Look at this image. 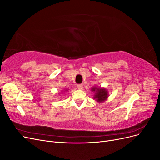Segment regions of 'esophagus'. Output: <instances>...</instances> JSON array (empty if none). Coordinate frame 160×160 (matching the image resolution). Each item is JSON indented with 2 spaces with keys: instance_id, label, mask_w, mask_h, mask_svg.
I'll return each mask as SVG.
<instances>
[{
  "instance_id": "esophagus-1",
  "label": "esophagus",
  "mask_w": 160,
  "mask_h": 160,
  "mask_svg": "<svg viewBox=\"0 0 160 160\" xmlns=\"http://www.w3.org/2000/svg\"><path fill=\"white\" fill-rule=\"evenodd\" d=\"M83 88V85L82 84H78L77 85V88H78L79 89H82Z\"/></svg>"
}]
</instances>
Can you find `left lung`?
Wrapping results in <instances>:
<instances>
[{"mask_svg":"<svg viewBox=\"0 0 160 160\" xmlns=\"http://www.w3.org/2000/svg\"><path fill=\"white\" fill-rule=\"evenodd\" d=\"M91 91L94 93L93 99L99 103H103L109 98V92L106 88L101 87H93Z\"/></svg>","mask_w":160,"mask_h":160,"instance_id":"1","label":"left lung"}]
</instances>
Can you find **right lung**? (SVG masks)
Listing matches in <instances>:
<instances>
[{
	"label": "right lung",
	"instance_id": "1",
	"mask_svg": "<svg viewBox=\"0 0 160 160\" xmlns=\"http://www.w3.org/2000/svg\"><path fill=\"white\" fill-rule=\"evenodd\" d=\"M67 91H68V89H64V90H62L61 93H65V92H67Z\"/></svg>",
	"mask_w": 160,
	"mask_h": 160
}]
</instances>
